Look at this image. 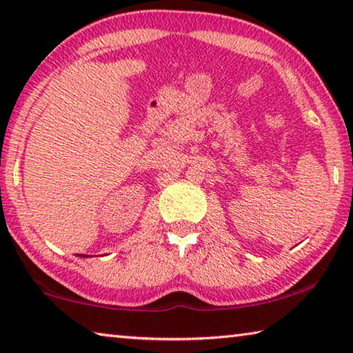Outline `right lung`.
I'll return each mask as SVG.
<instances>
[{
    "label": "right lung",
    "mask_w": 353,
    "mask_h": 353,
    "mask_svg": "<svg viewBox=\"0 0 353 353\" xmlns=\"http://www.w3.org/2000/svg\"><path fill=\"white\" fill-rule=\"evenodd\" d=\"M81 256H87V255H83V254H81Z\"/></svg>",
    "instance_id": "add662e5"
}]
</instances>
